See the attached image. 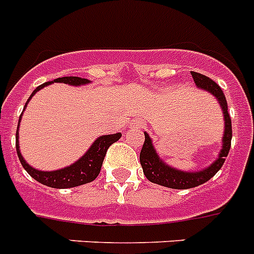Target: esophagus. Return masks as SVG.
<instances>
[{
  "instance_id": "obj_1",
  "label": "esophagus",
  "mask_w": 254,
  "mask_h": 254,
  "mask_svg": "<svg viewBox=\"0 0 254 254\" xmlns=\"http://www.w3.org/2000/svg\"><path fill=\"white\" fill-rule=\"evenodd\" d=\"M137 125L138 127H141V123H137Z\"/></svg>"
}]
</instances>
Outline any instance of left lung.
<instances>
[{
  "label": "left lung",
  "mask_w": 254,
  "mask_h": 254,
  "mask_svg": "<svg viewBox=\"0 0 254 254\" xmlns=\"http://www.w3.org/2000/svg\"><path fill=\"white\" fill-rule=\"evenodd\" d=\"M191 77L194 79L195 84L201 88H205L207 91L218 99L220 107L224 113V135H223V148L220 151L218 159L203 171L194 172V174H188L181 171L174 170L171 167L166 166L159 156L156 155V151L151 145V139L148 134L145 133V142L142 146L141 154H139V162L143 168V174L147 177L148 181L154 184L163 185V187L172 188V189H190V188L198 187L206 181H209L218 171L222 168L226 156L228 155L231 148V139H232V125H231V116L228 113L227 100L224 96L222 88L214 82L211 78L206 77L203 74L191 71Z\"/></svg>",
  "instance_id": "8db88e82"
}]
</instances>
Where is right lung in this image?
Masks as SVG:
<instances>
[{
  "mask_svg": "<svg viewBox=\"0 0 254 254\" xmlns=\"http://www.w3.org/2000/svg\"><path fill=\"white\" fill-rule=\"evenodd\" d=\"M53 82H64V83L79 86V84L87 83L88 80L79 77H63L57 78V79L55 80H51V82H45V83L40 84L39 87H36V90H35V91L31 94L30 98H28L27 103L30 102V99L34 96L35 92L39 91L40 88H43L44 86H47V84L53 83ZM26 106H24V108H26ZM18 127H19V125H18ZM120 138V133L111 134V135H102V137L98 138V139L94 142V145L90 147V150H88L78 162H75L70 167L64 168V170L53 171V172H43V171L35 170V168H32V167L28 166V164L24 162V159L22 158V155H20L19 145H18V129H16L15 134V145L16 152H18V158H19L22 166H23V168L28 172V175H30L31 177H34L35 180L41 183V184L47 185V187L57 188V189H65V188L78 187V185L87 184V183L94 181L95 179L98 177V175L100 174V168H102L103 160H104V156H106L108 147L112 145V143L119 141Z\"/></svg>",
  "mask_w": 254,
  "mask_h": 254,
  "instance_id": "1",
  "label": "right lung"
}]
</instances>
